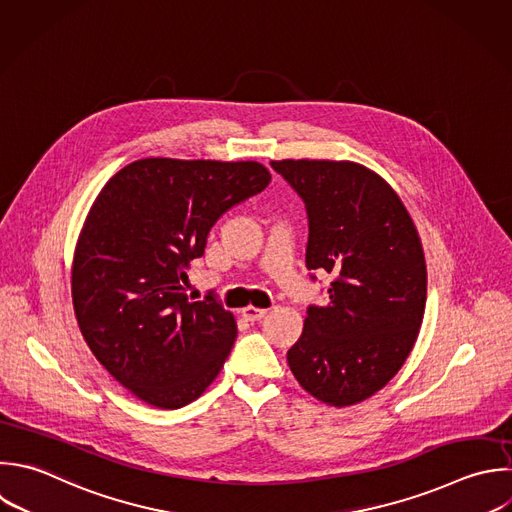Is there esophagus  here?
I'll use <instances>...</instances> for the list:
<instances>
[{
	"label": "esophagus",
	"instance_id": "obj_1",
	"mask_svg": "<svg viewBox=\"0 0 512 512\" xmlns=\"http://www.w3.org/2000/svg\"><path fill=\"white\" fill-rule=\"evenodd\" d=\"M266 308H256V306H246L244 310H242V316L246 318V320H250V322H256V320H260V318H264L266 316Z\"/></svg>",
	"mask_w": 512,
	"mask_h": 512
}]
</instances>
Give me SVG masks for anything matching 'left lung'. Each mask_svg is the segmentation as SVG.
I'll use <instances>...</instances> for the list:
<instances>
[{
  "label": "left lung",
  "mask_w": 512,
  "mask_h": 512,
  "mask_svg": "<svg viewBox=\"0 0 512 512\" xmlns=\"http://www.w3.org/2000/svg\"><path fill=\"white\" fill-rule=\"evenodd\" d=\"M270 164L306 204V268L334 274L330 302L308 308L288 366L320 402L358 404L394 378L420 332L426 262L416 226L390 184L362 164Z\"/></svg>",
  "instance_id": "left-lung-1"
}]
</instances>
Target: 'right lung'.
Masks as SVG:
<instances>
[{
    "label": "right lung",
    "instance_id": "obj_1",
    "mask_svg": "<svg viewBox=\"0 0 512 512\" xmlns=\"http://www.w3.org/2000/svg\"><path fill=\"white\" fill-rule=\"evenodd\" d=\"M270 180L252 160L144 158L94 200L74 250V312L94 356L140 400L182 408L222 370L234 314L192 302L182 284L216 220Z\"/></svg>",
    "mask_w": 512,
    "mask_h": 512
}]
</instances>
